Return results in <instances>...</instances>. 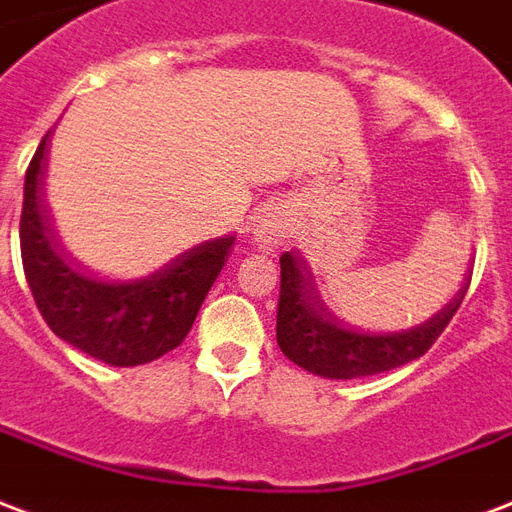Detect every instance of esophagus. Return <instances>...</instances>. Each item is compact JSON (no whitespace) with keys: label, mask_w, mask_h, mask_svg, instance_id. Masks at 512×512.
Segmentation results:
<instances>
[{"label":"esophagus","mask_w":512,"mask_h":512,"mask_svg":"<svg viewBox=\"0 0 512 512\" xmlns=\"http://www.w3.org/2000/svg\"><path fill=\"white\" fill-rule=\"evenodd\" d=\"M253 242L261 248H270L278 242V224L272 221V215H261L259 221L253 224Z\"/></svg>","instance_id":"34e87169"}]
</instances>
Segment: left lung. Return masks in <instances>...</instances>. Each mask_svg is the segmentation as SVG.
Returning <instances> with one entry per match:
<instances>
[{
    "instance_id": "8db88e82",
    "label": "left lung",
    "mask_w": 512,
    "mask_h": 512,
    "mask_svg": "<svg viewBox=\"0 0 512 512\" xmlns=\"http://www.w3.org/2000/svg\"><path fill=\"white\" fill-rule=\"evenodd\" d=\"M467 286L424 324L402 332H361L337 321L326 310L313 275L299 256H280L278 345L288 361L329 380H351L380 375L421 359L459 310Z\"/></svg>"
}]
</instances>
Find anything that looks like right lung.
<instances>
[{
	"instance_id": "right-lung-1",
	"label": "right lung",
	"mask_w": 512,
	"mask_h": 512,
	"mask_svg": "<svg viewBox=\"0 0 512 512\" xmlns=\"http://www.w3.org/2000/svg\"><path fill=\"white\" fill-rule=\"evenodd\" d=\"M48 134L26 169L21 259L45 324L64 343L110 367H137L178 348L194 326L207 291L224 270L232 234L199 242L161 270L137 280H96L75 270L53 245L40 207Z\"/></svg>"
}]
</instances>
